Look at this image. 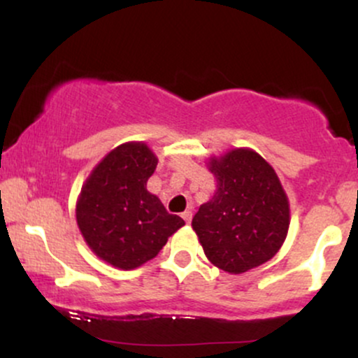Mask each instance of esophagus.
Listing matches in <instances>:
<instances>
[{"mask_svg":"<svg viewBox=\"0 0 358 358\" xmlns=\"http://www.w3.org/2000/svg\"><path fill=\"white\" fill-rule=\"evenodd\" d=\"M182 217H183V220L187 222V224H190V222H192V210H185L182 213Z\"/></svg>","mask_w":358,"mask_h":358,"instance_id":"1","label":"esophagus"}]
</instances>
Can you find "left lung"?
<instances>
[{"mask_svg":"<svg viewBox=\"0 0 358 358\" xmlns=\"http://www.w3.org/2000/svg\"><path fill=\"white\" fill-rule=\"evenodd\" d=\"M217 190L192 220L205 256L242 274L276 256L289 229V200L274 168L250 148L210 156Z\"/></svg>","mask_w":358,"mask_h":358,"instance_id":"8db88e82","label":"left lung"}]
</instances>
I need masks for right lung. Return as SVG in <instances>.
I'll list each match as a JSON object with an SVG mask.
<instances>
[{"label": "right lung", "mask_w": 358, "mask_h": 358, "mask_svg": "<svg viewBox=\"0 0 358 358\" xmlns=\"http://www.w3.org/2000/svg\"><path fill=\"white\" fill-rule=\"evenodd\" d=\"M158 158L146 143H122L97 163L76 205L79 231L97 257L136 269L158 256L185 220L146 190Z\"/></svg>", "instance_id": "obj_1"}]
</instances>
